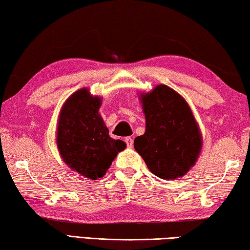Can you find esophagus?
Masks as SVG:
<instances>
[{"instance_id":"34e87169","label":"esophagus","mask_w":250,"mask_h":250,"mask_svg":"<svg viewBox=\"0 0 250 250\" xmlns=\"http://www.w3.org/2000/svg\"><path fill=\"white\" fill-rule=\"evenodd\" d=\"M125 143H126V145H127V147L128 148H132L133 147V144H134V141H133V138L132 137H126L125 139Z\"/></svg>"}]
</instances>
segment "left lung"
<instances>
[{"mask_svg":"<svg viewBox=\"0 0 250 250\" xmlns=\"http://www.w3.org/2000/svg\"><path fill=\"white\" fill-rule=\"evenodd\" d=\"M146 132L134 147L151 173L174 180L189 172L203 146L200 126L182 95L165 84L141 93Z\"/></svg>","mask_w":250,"mask_h":250,"instance_id":"left-lung-1","label":"left lung"}]
</instances>
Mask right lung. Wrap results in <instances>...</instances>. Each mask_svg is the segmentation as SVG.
<instances>
[{"label": "right lung", "mask_w": 250, "mask_h": 250, "mask_svg": "<svg viewBox=\"0 0 250 250\" xmlns=\"http://www.w3.org/2000/svg\"><path fill=\"white\" fill-rule=\"evenodd\" d=\"M102 98L87 87L72 93L61 106L56 145L68 167L91 180L102 178L126 144L109 137L99 109Z\"/></svg>", "instance_id": "add662e5"}]
</instances>
